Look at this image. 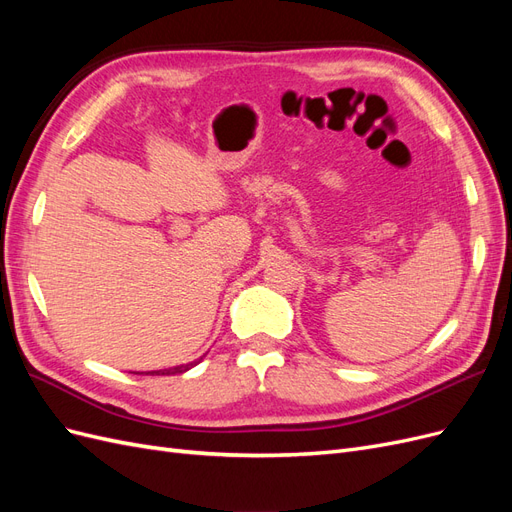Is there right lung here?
<instances>
[{"mask_svg": "<svg viewBox=\"0 0 512 512\" xmlns=\"http://www.w3.org/2000/svg\"><path fill=\"white\" fill-rule=\"evenodd\" d=\"M200 359H203V356H200ZM200 359L198 361H192V363H183V365H175V367H168V369H160V374L164 376V374H183V371H188V369H192L196 363H200ZM158 374V371H156Z\"/></svg>", "mask_w": 512, "mask_h": 512, "instance_id": "right-lung-1", "label": "right lung"}]
</instances>
